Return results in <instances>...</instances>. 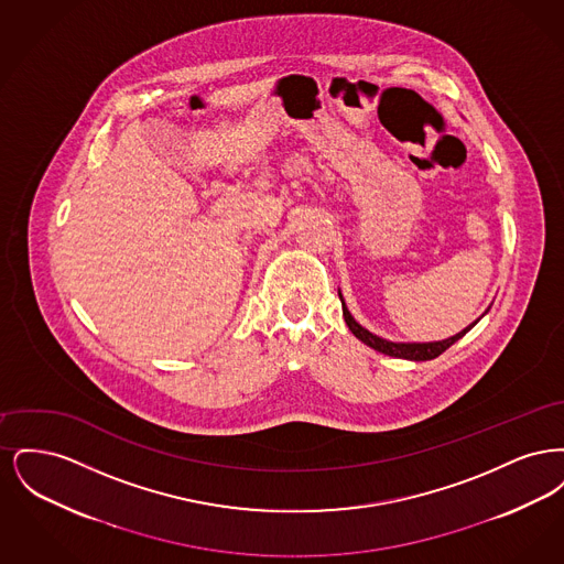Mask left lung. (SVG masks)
<instances>
[{"label": "left lung", "instance_id": "obj_1", "mask_svg": "<svg viewBox=\"0 0 564 564\" xmlns=\"http://www.w3.org/2000/svg\"><path fill=\"white\" fill-rule=\"evenodd\" d=\"M338 295H340V302H343V317H345V322L349 325L350 332L355 334V338H359L364 345L372 347V349L382 352V355L398 357V359H410V361H430V359H435L437 355H442L448 347H453L456 340H460L478 323V319H476L471 325H467L465 329H460L455 336H451L446 340H437V343H391V340H384V338L376 336L370 329H366V327H361L359 323L355 322L349 313V308H347V304H345V297H343L340 292H338ZM488 308H486V313H488Z\"/></svg>", "mask_w": 564, "mask_h": 564}]
</instances>
